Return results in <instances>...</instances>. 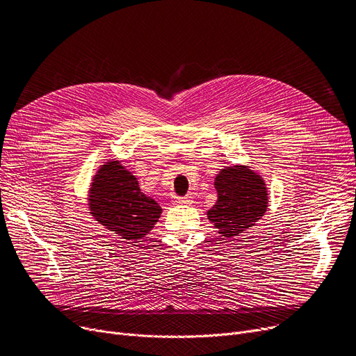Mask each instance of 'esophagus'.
Instances as JSON below:
<instances>
[{
    "mask_svg": "<svg viewBox=\"0 0 356 356\" xmlns=\"http://www.w3.org/2000/svg\"><path fill=\"white\" fill-rule=\"evenodd\" d=\"M172 202H173L175 204H192V203H193V199H192L191 196H184V197H181V196H173Z\"/></svg>",
    "mask_w": 356,
    "mask_h": 356,
    "instance_id": "esophagus-1",
    "label": "esophagus"
}]
</instances>
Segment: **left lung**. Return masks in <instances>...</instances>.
Masks as SVG:
<instances>
[{
    "mask_svg": "<svg viewBox=\"0 0 356 356\" xmlns=\"http://www.w3.org/2000/svg\"><path fill=\"white\" fill-rule=\"evenodd\" d=\"M215 188L218 200L208 211V219L223 238L238 236L264 216L268 203L266 183L248 167L223 168Z\"/></svg>",
    "mask_w": 356,
    "mask_h": 356,
    "instance_id": "obj_1",
    "label": "left lung"
}]
</instances>
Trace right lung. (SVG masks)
Here are the masks:
<instances>
[{"mask_svg":"<svg viewBox=\"0 0 356 356\" xmlns=\"http://www.w3.org/2000/svg\"><path fill=\"white\" fill-rule=\"evenodd\" d=\"M92 216L121 239L137 241L154 228L161 208L138 188L136 176L108 161L93 177L89 193Z\"/></svg>","mask_w":356,"mask_h":356,"instance_id":"obj_1","label":"right lung"}]
</instances>
